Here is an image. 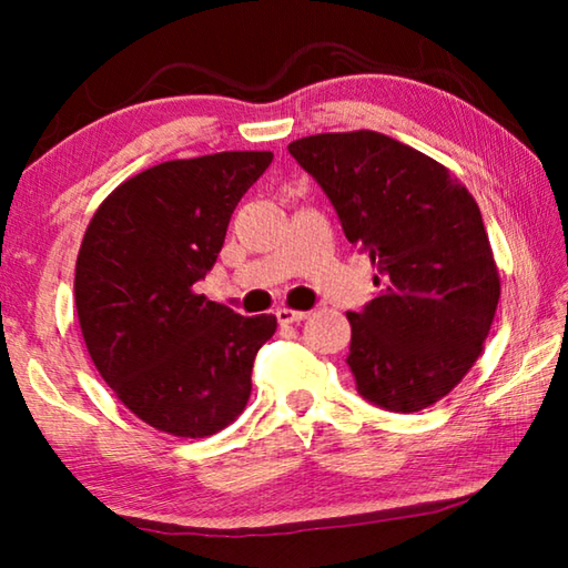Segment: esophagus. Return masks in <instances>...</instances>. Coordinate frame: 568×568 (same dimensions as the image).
I'll list each match as a JSON object with an SVG mask.
<instances>
[{
	"mask_svg": "<svg viewBox=\"0 0 568 568\" xmlns=\"http://www.w3.org/2000/svg\"><path fill=\"white\" fill-rule=\"evenodd\" d=\"M275 315H277V321H281V325H295V323H303L311 313L293 311V307H281Z\"/></svg>",
	"mask_w": 568,
	"mask_h": 568,
	"instance_id": "esophagus-1",
	"label": "esophagus"
}]
</instances>
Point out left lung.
I'll return each mask as SVG.
<instances>
[{
  "label": "left lung",
  "mask_w": 568,
  "mask_h": 568,
  "mask_svg": "<svg viewBox=\"0 0 568 568\" xmlns=\"http://www.w3.org/2000/svg\"><path fill=\"white\" fill-rule=\"evenodd\" d=\"M287 150L378 271L381 295L348 313L358 393L396 413L434 406L474 368L501 297L474 195L434 158L373 130L311 134Z\"/></svg>",
  "instance_id": "8db88e82"
}]
</instances>
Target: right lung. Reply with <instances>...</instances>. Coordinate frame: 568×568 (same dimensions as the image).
I'll return each mask as SVG.
<instances>
[{"instance_id":"1","label":"right lung","mask_w":568,"mask_h":568,"mask_svg":"<svg viewBox=\"0 0 568 568\" xmlns=\"http://www.w3.org/2000/svg\"><path fill=\"white\" fill-rule=\"evenodd\" d=\"M271 162L257 150L160 162L114 187L84 230L74 267L84 345L122 406L162 434L213 436L247 406L275 315L245 318L192 285Z\"/></svg>"}]
</instances>
